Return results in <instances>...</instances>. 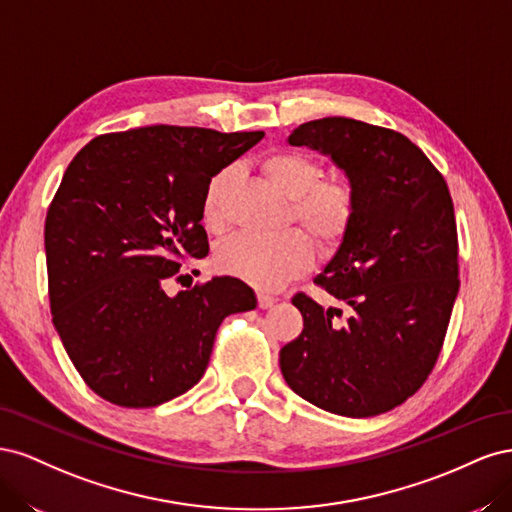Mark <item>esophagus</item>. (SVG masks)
Instances as JSON below:
<instances>
[{
  "mask_svg": "<svg viewBox=\"0 0 512 512\" xmlns=\"http://www.w3.org/2000/svg\"><path fill=\"white\" fill-rule=\"evenodd\" d=\"M275 301H277V299H275V297H271V294L258 292V307H260V309H267V307H271Z\"/></svg>",
  "mask_w": 512,
  "mask_h": 512,
  "instance_id": "1",
  "label": "esophagus"
}]
</instances>
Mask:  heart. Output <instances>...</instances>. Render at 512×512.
<instances>
[{
	"instance_id": "heart-1",
	"label": "heart",
	"mask_w": 512,
	"mask_h": 512,
	"mask_svg": "<svg viewBox=\"0 0 512 512\" xmlns=\"http://www.w3.org/2000/svg\"><path fill=\"white\" fill-rule=\"evenodd\" d=\"M271 183L290 198V218L322 252H333L348 235L356 213V196L342 179H324L322 166L303 151L277 149L262 160ZM237 179V166H224L203 192V222L209 230L226 226V196ZM314 247L303 232L288 230L275 237L235 235L215 250V267L258 288L273 290L309 269Z\"/></svg>"
}]
</instances>
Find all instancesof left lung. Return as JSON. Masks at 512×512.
Listing matches in <instances>:
<instances>
[{
    "mask_svg": "<svg viewBox=\"0 0 512 512\" xmlns=\"http://www.w3.org/2000/svg\"><path fill=\"white\" fill-rule=\"evenodd\" d=\"M288 143L344 170L354 222L316 284L344 303L292 297L303 331L280 350L284 380L322 410L365 418L421 389L459 292L457 224L438 168L410 138L348 117L301 123Z\"/></svg>",
    "mask_w": 512,
    "mask_h": 512,
    "instance_id": "obj_1",
    "label": "left lung"
}]
</instances>
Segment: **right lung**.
<instances>
[{
    "mask_svg": "<svg viewBox=\"0 0 512 512\" xmlns=\"http://www.w3.org/2000/svg\"><path fill=\"white\" fill-rule=\"evenodd\" d=\"M262 136L147 126L94 138L66 168L44 224L51 314L102 399L153 408L190 391L222 320L256 307L237 277L175 297L164 284L183 258L209 254L200 224L207 183Z\"/></svg>",
    "mask_w": 512,
    "mask_h": 512,
    "instance_id": "add662e5",
    "label": "right lung"
}]
</instances>
